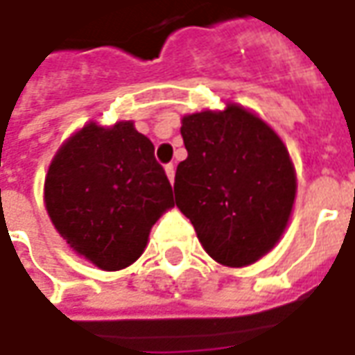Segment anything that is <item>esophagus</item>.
I'll return each instance as SVG.
<instances>
[{"label":"esophagus","instance_id":"34e87169","mask_svg":"<svg viewBox=\"0 0 355 355\" xmlns=\"http://www.w3.org/2000/svg\"><path fill=\"white\" fill-rule=\"evenodd\" d=\"M165 173H167V178H169L171 184H175V165L173 163L165 165Z\"/></svg>","mask_w":355,"mask_h":355}]
</instances>
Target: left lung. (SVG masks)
Listing matches in <instances>:
<instances>
[{"mask_svg":"<svg viewBox=\"0 0 355 355\" xmlns=\"http://www.w3.org/2000/svg\"><path fill=\"white\" fill-rule=\"evenodd\" d=\"M180 135L188 157L175 175L177 207L217 263H255L279 244L298 190L281 136L238 103L184 115Z\"/></svg>","mask_w":355,"mask_h":355,"instance_id":"left-lung-1","label":"left lung"}]
</instances>
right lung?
<instances>
[{"mask_svg": "<svg viewBox=\"0 0 355 355\" xmlns=\"http://www.w3.org/2000/svg\"><path fill=\"white\" fill-rule=\"evenodd\" d=\"M44 203L74 254L101 271H121L144 254L155 220L175 200L152 140L132 121H90L53 155Z\"/></svg>", "mask_w": 355, "mask_h": 355, "instance_id": "right-lung-1", "label": "right lung"}]
</instances>
